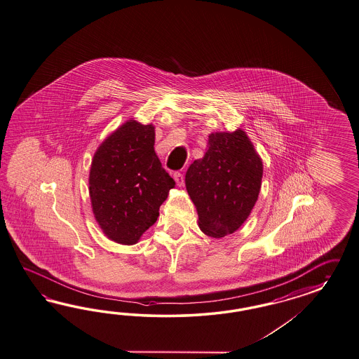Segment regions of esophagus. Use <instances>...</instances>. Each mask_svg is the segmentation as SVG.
<instances>
[{
    "mask_svg": "<svg viewBox=\"0 0 359 359\" xmlns=\"http://www.w3.org/2000/svg\"><path fill=\"white\" fill-rule=\"evenodd\" d=\"M175 182L179 187H183L184 185V175L182 172H175L174 174Z\"/></svg>",
    "mask_w": 359,
    "mask_h": 359,
    "instance_id": "34e87169",
    "label": "esophagus"
}]
</instances>
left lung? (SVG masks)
<instances>
[{
  "label": "left lung",
  "mask_w": 359,
  "mask_h": 359,
  "mask_svg": "<svg viewBox=\"0 0 359 359\" xmlns=\"http://www.w3.org/2000/svg\"><path fill=\"white\" fill-rule=\"evenodd\" d=\"M262 179V158L244 130L212 133L208 151L185 174L201 231L212 238L235 233L252 212Z\"/></svg>",
  "instance_id": "1"
}]
</instances>
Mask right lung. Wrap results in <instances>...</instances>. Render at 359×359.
<instances>
[{
    "label": "right lung",
    "instance_id": "right-lung-1",
    "mask_svg": "<svg viewBox=\"0 0 359 359\" xmlns=\"http://www.w3.org/2000/svg\"><path fill=\"white\" fill-rule=\"evenodd\" d=\"M155 130L128 120L97 147L88 177L93 213L108 239L132 245L154 224L174 179L154 151Z\"/></svg>",
    "mask_w": 359,
    "mask_h": 359
}]
</instances>
